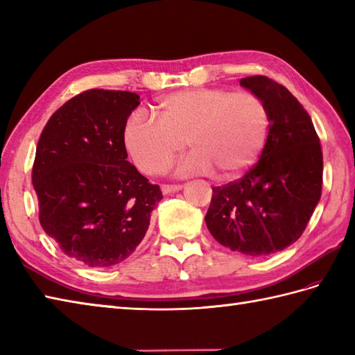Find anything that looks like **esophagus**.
Segmentation results:
<instances>
[{
	"label": "esophagus",
	"instance_id": "34e87169",
	"mask_svg": "<svg viewBox=\"0 0 355 355\" xmlns=\"http://www.w3.org/2000/svg\"><path fill=\"white\" fill-rule=\"evenodd\" d=\"M183 186L182 184H163L162 186V192L164 195H169V193H175L178 191H182Z\"/></svg>",
	"mask_w": 355,
	"mask_h": 355
}]
</instances>
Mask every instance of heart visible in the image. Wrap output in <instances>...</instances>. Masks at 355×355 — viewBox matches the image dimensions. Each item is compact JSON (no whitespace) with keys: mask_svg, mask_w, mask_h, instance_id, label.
Wrapping results in <instances>:
<instances>
[{"mask_svg":"<svg viewBox=\"0 0 355 355\" xmlns=\"http://www.w3.org/2000/svg\"><path fill=\"white\" fill-rule=\"evenodd\" d=\"M153 117L135 111L123 128L128 155L146 175H157L182 154H192L178 173H210L235 178L252 168L266 145L270 112L252 92L187 88L163 96Z\"/></svg>","mask_w":355,"mask_h":355,"instance_id":"1","label":"heart"}]
</instances>
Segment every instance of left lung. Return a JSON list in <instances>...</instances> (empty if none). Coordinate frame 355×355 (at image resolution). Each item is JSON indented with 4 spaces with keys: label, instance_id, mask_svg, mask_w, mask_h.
Listing matches in <instances>:
<instances>
[{
    "label": "left lung",
    "instance_id": "obj_1",
    "mask_svg": "<svg viewBox=\"0 0 355 355\" xmlns=\"http://www.w3.org/2000/svg\"><path fill=\"white\" fill-rule=\"evenodd\" d=\"M270 112L259 162L245 175L212 187L206 225L233 252L266 256L302 235L320 200L323 158L313 120L288 89L266 76L239 80Z\"/></svg>",
    "mask_w": 355,
    "mask_h": 355
}]
</instances>
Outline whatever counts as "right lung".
<instances>
[{
    "label": "right lung",
    "mask_w": 355,
    "mask_h": 355,
    "mask_svg": "<svg viewBox=\"0 0 355 355\" xmlns=\"http://www.w3.org/2000/svg\"><path fill=\"white\" fill-rule=\"evenodd\" d=\"M140 96L88 89L64 103L37 141L32 182L40 223L69 258L116 266L132 254L163 198L126 160L123 128Z\"/></svg>",
    "instance_id": "right-lung-1"
}]
</instances>
